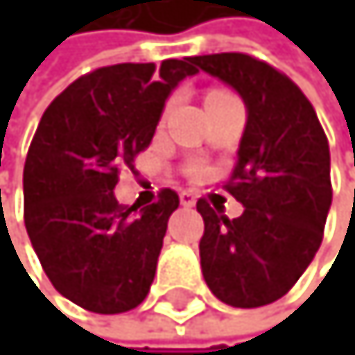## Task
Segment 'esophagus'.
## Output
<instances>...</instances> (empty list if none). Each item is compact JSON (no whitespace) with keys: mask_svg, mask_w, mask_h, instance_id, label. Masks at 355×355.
<instances>
[{"mask_svg":"<svg viewBox=\"0 0 355 355\" xmlns=\"http://www.w3.org/2000/svg\"><path fill=\"white\" fill-rule=\"evenodd\" d=\"M180 202H182V207H193V205H196V196H193L191 191H182L180 193Z\"/></svg>","mask_w":355,"mask_h":355,"instance_id":"esophagus-1","label":"esophagus"}]
</instances>
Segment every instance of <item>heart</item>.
<instances>
[{
  "label": "heart",
  "instance_id": "b5f03b06",
  "mask_svg": "<svg viewBox=\"0 0 355 355\" xmlns=\"http://www.w3.org/2000/svg\"><path fill=\"white\" fill-rule=\"evenodd\" d=\"M218 93H224V91H211L209 95H218ZM171 104H173V100H171V102H168V106H171Z\"/></svg>",
  "mask_w": 355,
  "mask_h": 355
}]
</instances>
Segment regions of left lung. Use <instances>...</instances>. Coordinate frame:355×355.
<instances>
[{"mask_svg":"<svg viewBox=\"0 0 355 355\" xmlns=\"http://www.w3.org/2000/svg\"><path fill=\"white\" fill-rule=\"evenodd\" d=\"M196 64L236 88L249 113L222 187L244 213L229 220L198 200L202 273L218 300L264 306L298 282L322 242L334 193L329 142L306 95L271 64L247 53L198 55Z\"/></svg>","mask_w":355,"mask_h":355,"instance_id":"8db88e82","label":"left lung"}]
</instances>
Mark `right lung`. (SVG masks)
<instances>
[{
  "label": "right lung",
  "mask_w": 355,
  "mask_h": 355,
  "mask_svg": "<svg viewBox=\"0 0 355 355\" xmlns=\"http://www.w3.org/2000/svg\"><path fill=\"white\" fill-rule=\"evenodd\" d=\"M196 57L113 64L82 75L44 111L24 164V222L53 286L93 313H124L148 295L173 189L124 207L122 171L148 148L168 93L196 75Z\"/></svg>",
  "instance_id": "add662e5"
}]
</instances>
